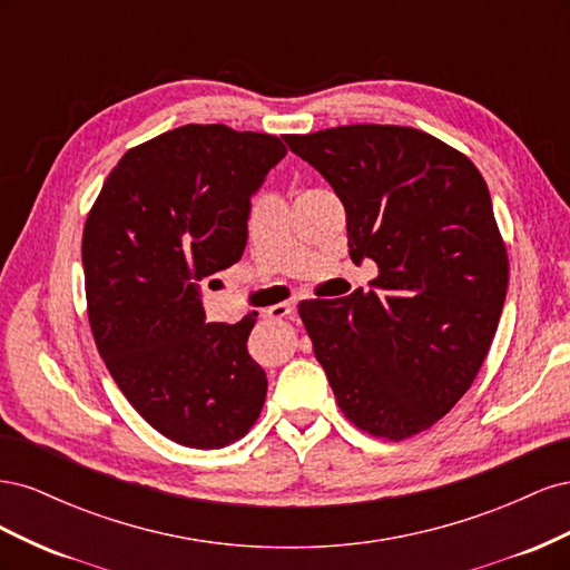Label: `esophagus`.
Returning <instances> with one entry per match:
<instances>
[{
    "label": "esophagus",
    "instance_id": "obj_1",
    "mask_svg": "<svg viewBox=\"0 0 570 570\" xmlns=\"http://www.w3.org/2000/svg\"><path fill=\"white\" fill-rule=\"evenodd\" d=\"M295 312V302H281V304H273L268 308H264V318H285Z\"/></svg>",
    "mask_w": 570,
    "mask_h": 570
}]
</instances>
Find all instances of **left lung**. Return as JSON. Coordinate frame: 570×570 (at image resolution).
<instances>
[{"label":"left lung","instance_id":"left-lung-1","mask_svg":"<svg viewBox=\"0 0 570 570\" xmlns=\"http://www.w3.org/2000/svg\"><path fill=\"white\" fill-rule=\"evenodd\" d=\"M287 154L275 135L189 124L128 149L85 220L88 316L105 364L161 435L220 450L256 423V312L206 323L199 281L237 264L252 197Z\"/></svg>","mask_w":570,"mask_h":570}]
</instances>
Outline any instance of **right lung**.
Wrapping results in <instances>:
<instances>
[{
  "instance_id": "obj_1",
  "label": "right lung",
  "mask_w": 570,
  "mask_h": 570,
  "mask_svg": "<svg viewBox=\"0 0 570 570\" xmlns=\"http://www.w3.org/2000/svg\"><path fill=\"white\" fill-rule=\"evenodd\" d=\"M283 140L344 204L352 262L377 266L371 292L299 304L337 406L375 438L419 435L471 387L502 316L509 258L488 183L416 128Z\"/></svg>"
}]
</instances>
